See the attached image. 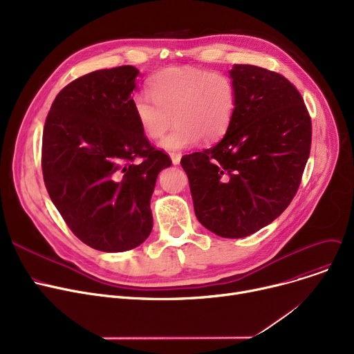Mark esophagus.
<instances>
[{"instance_id": "esophagus-1", "label": "esophagus", "mask_w": 354, "mask_h": 354, "mask_svg": "<svg viewBox=\"0 0 354 354\" xmlns=\"http://www.w3.org/2000/svg\"><path fill=\"white\" fill-rule=\"evenodd\" d=\"M171 159L174 165H179L180 162V153H171Z\"/></svg>"}]
</instances>
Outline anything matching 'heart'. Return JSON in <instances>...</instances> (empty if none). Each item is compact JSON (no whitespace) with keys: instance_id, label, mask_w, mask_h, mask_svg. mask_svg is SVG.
I'll return each instance as SVG.
<instances>
[{"instance_id":"1","label":"heart","mask_w":354,"mask_h":354,"mask_svg":"<svg viewBox=\"0 0 354 354\" xmlns=\"http://www.w3.org/2000/svg\"><path fill=\"white\" fill-rule=\"evenodd\" d=\"M147 95L132 102L135 119L149 139H160L169 126L172 132L159 146L178 152L198 139L212 143L227 133L236 110V88L224 73L191 67L166 68L149 80Z\"/></svg>"}]
</instances>
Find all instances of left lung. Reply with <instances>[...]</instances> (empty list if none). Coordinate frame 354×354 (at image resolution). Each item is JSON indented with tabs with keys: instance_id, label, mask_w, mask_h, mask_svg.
Segmentation results:
<instances>
[{
	"instance_id": "obj_1",
	"label": "left lung",
	"mask_w": 354,
	"mask_h": 354,
	"mask_svg": "<svg viewBox=\"0 0 354 354\" xmlns=\"http://www.w3.org/2000/svg\"><path fill=\"white\" fill-rule=\"evenodd\" d=\"M236 110L225 136L180 159L195 215L222 238L248 236L290 205L310 155L311 119L284 76L251 64L230 70Z\"/></svg>"
}]
</instances>
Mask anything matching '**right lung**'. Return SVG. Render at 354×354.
<instances>
[{
  "label": "right lung",
  "instance_id": "1",
  "mask_svg": "<svg viewBox=\"0 0 354 354\" xmlns=\"http://www.w3.org/2000/svg\"><path fill=\"white\" fill-rule=\"evenodd\" d=\"M138 74L120 66L76 79L54 99L44 124L47 192L71 232L103 252L136 248L149 236L156 179L172 165L135 119Z\"/></svg>",
  "mask_w": 354,
  "mask_h": 354
}]
</instances>
